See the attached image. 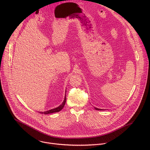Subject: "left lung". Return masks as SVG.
<instances>
[{
    "mask_svg": "<svg viewBox=\"0 0 150 150\" xmlns=\"http://www.w3.org/2000/svg\"><path fill=\"white\" fill-rule=\"evenodd\" d=\"M94 108H95V110H102V109H99V108H95V107H94Z\"/></svg>",
    "mask_w": 150,
    "mask_h": 150,
    "instance_id": "8db88e82",
    "label": "left lung"
}]
</instances>
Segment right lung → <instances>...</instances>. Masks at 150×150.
<instances>
[{"mask_svg":"<svg viewBox=\"0 0 150 150\" xmlns=\"http://www.w3.org/2000/svg\"><path fill=\"white\" fill-rule=\"evenodd\" d=\"M66 94V93H65ZM66 95L65 96V98H64V100L63 101V103H62L61 105H60L59 107L55 108H54V109H52V110H48L47 111H44V112H39L41 114H51V113H54V112H58L60 111H61L62 110V108H64V107L65 106V103H66Z\"/></svg>","mask_w":150,"mask_h":150,"instance_id":"obj_1","label":"right lung"}]
</instances>
